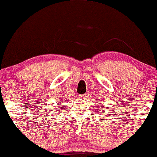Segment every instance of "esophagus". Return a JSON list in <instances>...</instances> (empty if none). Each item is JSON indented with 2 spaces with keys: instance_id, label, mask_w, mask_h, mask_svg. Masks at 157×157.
<instances>
[{
  "instance_id": "34e87169",
  "label": "esophagus",
  "mask_w": 157,
  "mask_h": 157,
  "mask_svg": "<svg viewBox=\"0 0 157 157\" xmlns=\"http://www.w3.org/2000/svg\"><path fill=\"white\" fill-rule=\"evenodd\" d=\"M85 97V94H82V95H79V98H82V99H84V98Z\"/></svg>"
}]
</instances>
